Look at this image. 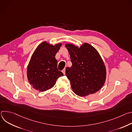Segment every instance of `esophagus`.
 Segmentation results:
<instances>
[{"mask_svg": "<svg viewBox=\"0 0 132 132\" xmlns=\"http://www.w3.org/2000/svg\"><path fill=\"white\" fill-rule=\"evenodd\" d=\"M65 69H66V68H64V69L62 70V72L63 73V74H64V75H65Z\"/></svg>", "mask_w": 132, "mask_h": 132, "instance_id": "obj_1", "label": "esophagus"}]
</instances>
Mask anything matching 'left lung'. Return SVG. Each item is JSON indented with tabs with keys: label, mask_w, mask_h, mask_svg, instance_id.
<instances>
[{
	"label": "left lung",
	"mask_w": 132,
	"mask_h": 132,
	"mask_svg": "<svg viewBox=\"0 0 132 132\" xmlns=\"http://www.w3.org/2000/svg\"><path fill=\"white\" fill-rule=\"evenodd\" d=\"M72 66L65 73L75 94L85 97L102 88L106 76L104 63L98 51L87 43L80 47L72 43L65 44Z\"/></svg>",
	"instance_id": "left-lung-1"
}]
</instances>
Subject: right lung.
Wrapping results in <instances>:
<instances>
[{"instance_id":"add662e5","label":"right lung","mask_w":132,"mask_h":132,"mask_svg":"<svg viewBox=\"0 0 132 132\" xmlns=\"http://www.w3.org/2000/svg\"><path fill=\"white\" fill-rule=\"evenodd\" d=\"M62 43L55 45L47 41L40 43L32 54L27 70L30 84L40 92L51 89L63 73L57 69L55 55Z\"/></svg>"}]
</instances>
